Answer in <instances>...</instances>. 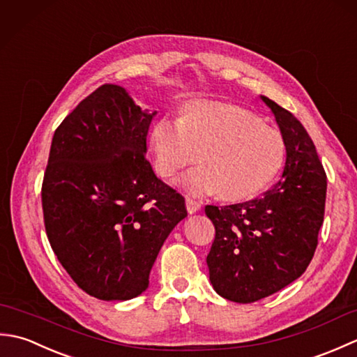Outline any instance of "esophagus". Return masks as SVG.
I'll return each instance as SVG.
<instances>
[{"label":"esophagus","instance_id":"34e87169","mask_svg":"<svg viewBox=\"0 0 357 357\" xmlns=\"http://www.w3.org/2000/svg\"><path fill=\"white\" fill-rule=\"evenodd\" d=\"M185 206H187V211H188V213H190V215L196 213V211H198V210L201 208V204H199L198 201L192 199V198H185Z\"/></svg>","mask_w":357,"mask_h":357}]
</instances>
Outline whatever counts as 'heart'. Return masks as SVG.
Returning <instances> with one entry per match:
<instances>
[{
  "label": "heart",
  "instance_id": "1",
  "mask_svg": "<svg viewBox=\"0 0 357 357\" xmlns=\"http://www.w3.org/2000/svg\"><path fill=\"white\" fill-rule=\"evenodd\" d=\"M149 142L155 169L164 178L192 164L178 185L193 196L221 192L227 199H247L267 187L285 158V141L253 112L238 105L196 101L179 119L159 118Z\"/></svg>",
  "mask_w": 357,
  "mask_h": 357
}]
</instances>
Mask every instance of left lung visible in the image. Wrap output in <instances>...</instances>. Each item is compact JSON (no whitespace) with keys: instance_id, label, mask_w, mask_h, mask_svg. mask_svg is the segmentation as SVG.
Instances as JSON below:
<instances>
[{"instance_id":"left-lung-1","label":"left lung","mask_w":357,"mask_h":357,"mask_svg":"<svg viewBox=\"0 0 357 357\" xmlns=\"http://www.w3.org/2000/svg\"><path fill=\"white\" fill-rule=\"evenodd\" d=\"M261 100L285 141L282 176L259 198L206 206L216 230L207 256L210 282L219 296L239 304L282 290L307 270L327 196V174L304 126L270 98Z\"/></svg>"}]
</instances>
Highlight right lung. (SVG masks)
Segmentation results:
<instances>
[{"label":"right lung","instance_id":"right-lung-1","mask_svg":"<svg viewBox=\"0 0 357 357\" xmlns=\"http://www.w3.org/2000/svg\"><path fill=\"white\" fill-rule=\"evenodd\" d=\"M156 110L104 84L53 135L43 181L47 238L70 278L93 298L128 301L147 290L185 201L156 178L147 132Z\"/></svg>","mask_w":357,"mask_h":357}]
</instances>
